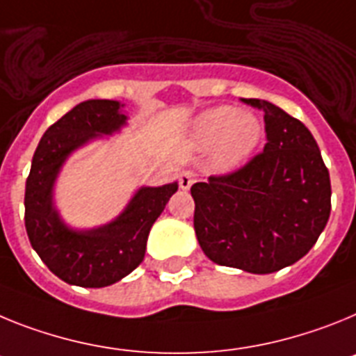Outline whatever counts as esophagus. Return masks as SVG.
<instances>
[{"instance_id":"obj_1","label":"esophagus","mask_w":356,"mask_h":356,"mask_svg":"<svg viewBox=\"0 0 356 356\" xmlns=\"http://www.w3.org/2000/svg\"><path fill=\"white\" fill-rule=\"evenodd\" d=\"M195 179L197 174L193 170H182L181 174H179V186H181V190H190Z\"/></svg>"}]
</instances>
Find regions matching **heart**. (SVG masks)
<instances>
[{"label": "heart", "mask_w": 356, "mask_h": 356, "mask_svg": "<svg viewBox=\"0 0 356 356\" xmlns=\"http://www.w3.org/2000/svg\"><path fill=\"white\" fill-rule=\"evenodd\" d=\"M261 125L251 114H242L234 107H215L197 120L195 140L202 147L218 145V154L227 165L245 159L258 145Z\"/></svg>", "instance_id": "heart-1"}]
</instances>
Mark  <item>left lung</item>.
<instances>
[{"mask_svg":"<svg viewBox=\"0 0 356 356\" xmlns=\"http://www.w3.org/2000/svg\"><path fill=\"white\" fill-rule=\"evenodd\" d=\"M242 102L265 113L264 152L191 186L193 227L216 265L270 274L315 245L332 211V184L307 127L270 102Z\"/></svg>","mask_w":356,"mask_h":356,"instance_id":"obj_1","label":"left lung"}]
</instances>
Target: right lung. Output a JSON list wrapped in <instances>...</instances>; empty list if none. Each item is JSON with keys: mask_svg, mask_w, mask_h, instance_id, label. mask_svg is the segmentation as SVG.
<instances>
[{"mask_svg": "<svg viewBox=\"0 0 356 356\" xmlns=\"http://www.w3.org/2000/svg\"><path fill=\"white\" fill-rule=\"evenodd\" d=\"M123 104L88 100L49 127L35 148L24 191V225L33 251L46 267L70 285L109 286L143 261L150 227L163 213L177 182L143 186L113 222L73 229L54 204V186L60 168L76 148L98 136H111L127 123Z\"/></svg>", "mask_w": 356, "mask_h": 356, "instance_id": "add662e5", "label": "right lung"}]
</instances>
